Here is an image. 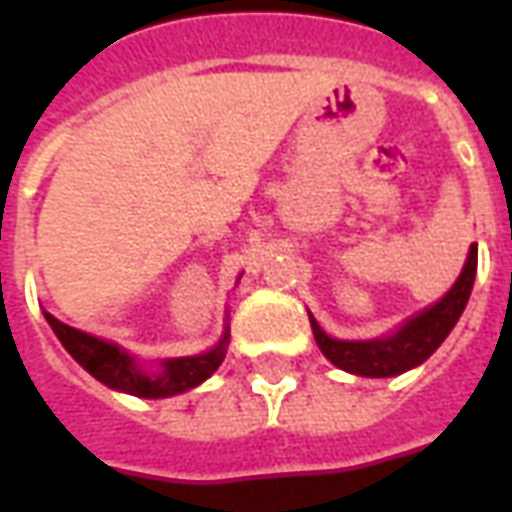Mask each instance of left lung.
I'll use <instances>...</instances> for the list:
<instances>
[{"label":"left lung","instance_id":"obj_1","mask_svg":"<svg viewBox=\"0 0 512 512\" xmlns=\"http://www.w3.org/2000/svg\"><path fill=\"white\" fill-rule=\"evenodd\" d=\"M474 274H477V246L469 249V260L463 266L461 277L452 285V290L444 299L430 307L414 321H408L403 329L384 340H367V343H345V340H332L329 334H323L318 323L312 321V334L315 343L323 351V356L340 370L356 373L367 378H386L400 376L411 367L422 365L452 332V326L461 318L463 307L472 293Z\"/></svg>","mask_w":512,"mask_h":512}]
</instances>
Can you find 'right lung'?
Instances as JSON below:
<instances>
[{
    "mask_svg": "<svg viewBox=\"0 0 512 512\" xmlns=\"http://www.w3.org/2000/svg\"><path fill=\"white\" fill-rule=\"evenodd\" d=\"M46 321L51 323L54 334L60 337V343L65 345V351L79 362V365L90 373L93 378H98L101 384L112 386V389H120V392H128V395L136 397H169L180 395L191 386L202 384L205 378L216 373V367L224 362V348H227V337L224 334L222 343L216 345L213 351L200 356H180V359H167L164 362V370L158 376H147L139 367L134 365V359L120 351L117 345L104 343L93 334H84L73 326H65L62 321H57L54 315L46 312Z\"/></svg>",
    "mask_w": 512,
    "mask_h": 512,
    "instance_id": "1",
    "label": "right lung"
}]
</instances>
